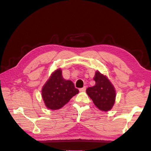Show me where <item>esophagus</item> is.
I'll list each match as a JSON object with an SVG mask.
<instances>
[{"instance_id":"obj_1","label":"esophagus","mask_w":151,"mask_h":151,"mask_svg":"<svg viewBox=\"0 0 151 151\" xmlns=\"http://www.w3.org/2000/svg\"><path fill=\"white\" fill-rule=\"evenodd\" d=\"M86 89V86H84V87H83V88L80 89V91H82V92L85 91Z\"/></svg>"}]
</instances>
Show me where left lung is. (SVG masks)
Here are the masks:
<instances>
[{"label": "left lung", "instance_id": "obj_1", "mask_svg": "<svg viewBox=\"0 0 151 151\" xmlns=\"http://www.w3.org/2000/svg\"><path fill=\"white\" fill-rule=\"evenodd\" d=\"M95 85L86 89V93L94 104L103 111L110 110L114 106L116 93L113 84L106 76L97 70L93 78Z\"/></svg>", "mask_w": 151, "mask_h": 151}]
</instances>
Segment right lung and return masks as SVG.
<instances>
[{
    "label": "right lung",
    "mask_w": 151,
    "mask_h": 151,
    "mask_svg": "<svg viewBox=\"0 0 151 151\" xmlns=\"http://www.w3.org/2000/svg\"><path fill=\"white\" fill-rule=\"evenodd\" d=\"M62 73L60 68L54 71L41 90L44 103L50 110H56L62 108L79 92L72 81L63 78Z\"/></svg>",
    "instance_id": "1"
}]
</instances>
